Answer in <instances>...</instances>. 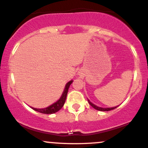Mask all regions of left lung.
Here are the masks:
<instances>
[{
    "mask_svg": "<svg viewBox=\"0 0 148 148\" xmlns=\"http://www.w3.org/2000/svg\"><path fill=\"white\" fill-rule=\"evenodd\" d=\"M88 101H89V104H90V105L92 106L93 108H95V110H99V111H110V110H114V109H115L116 107H111V108H102V107H97V106L95 105V104H92V103L89 100H88Z\"/></svg>",
    "mask_w": 148,
    "mask_h": 148,
    "instance_id": "8db88e82",
    "label": "left lung"
}]
</instances>
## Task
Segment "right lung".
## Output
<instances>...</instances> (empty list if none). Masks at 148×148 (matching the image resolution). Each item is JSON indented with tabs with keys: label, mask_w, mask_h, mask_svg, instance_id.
Listing matches in <instances>:
<instances>
[{
	"label": "right lung",
	"mask_w": 148,
	"mask_h": 148,
	"mask_svg": "<svg viewBox=\"0 0 148 148\" xmlns=\"http://www.w3.org/2000/svg\"><path fill=\"white\" fill-rule=\"evenodd\" d=\"M72 82L73 81L69 82L66 84L64 91L62 97H61L60 99H59L57 102H55L54 104H51V106H49V107H46V108H44V109H36V108H33V107H31V108H32L33 110H35V111L38 112L43 113V114H53V113H55L56 112H58L59 110H61V109L62 108V107H63L66 98V96H67V93H68L69 87V86L71 85V84L72 83Z\"/></svg>",
	"instance_id": "right-lung-1"
}]
</instances>
